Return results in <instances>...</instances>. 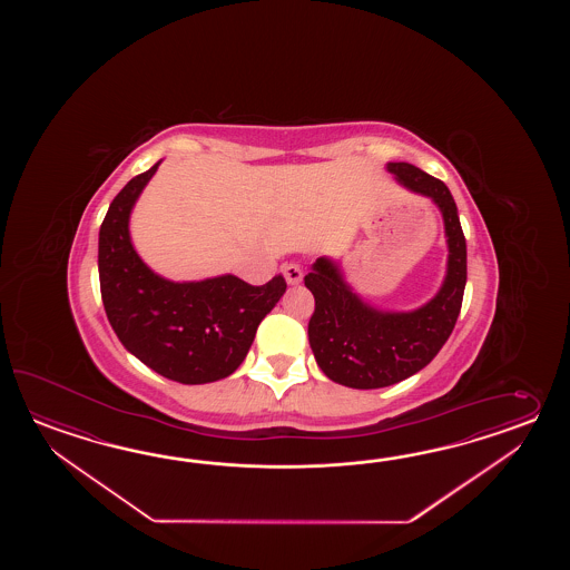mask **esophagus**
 Instances as JSON below:
<instances>
[{
    "label": "esophagus",
    "mask_w": 570,
    "mask_h": 570,
    "mask_svg": "<svg viewBox=\"0 0 570 570\" xmlns=\"http://www.w3.org/2000/svg\"><path fill=\"white\" fill-rule=\"evenodd\" d=\"M283 275H285V281H287L289 285H297V283L303 279L302 267H299V265H295V263L285 265V267H283Z\"/></svg>",
    "instance_id": "34e87169"
}]
</instances>
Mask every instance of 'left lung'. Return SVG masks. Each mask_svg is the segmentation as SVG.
<instances>
[{
    "instance_id": "obj_1",
    "label": "left lung",
    "mask_w": 570,
    "mask_h": 570,
    "mask_svg": "<svg viewBox=\"0 0 570 570\" xmlns=\"http://www.w3.org/2000/svg\"><path fill=\"white\" fill-rule=\"evenodd\" d=\"M387 170L440 207L449 268L434 299L413 312H381L351 289L334 261H315L303 279L315 299L309 346L324 375L352 389L389 387L432 363L459 320L466 285V240L449 187L410 163H389Z\"/></svg>"
}]
</instances>
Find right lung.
<instances>
[{
	"label": "right lung",
	"instance_id": "obj_1",
	"mask_svg": "<svg viewBox=\"0 0 570 570\" xmlns=\"http://www.w3.org/2000/svg\"><path fill=\"white\" fill-rule=\"evenodd\" d=\"M155 167L136 175L109 204L99 228V287L109 324L138 361L183 385L232 375L256 327L287 289L277 275L255 287L234 275L175 283L146 267L130 240V212Z\"/></svg>",
	"mask_w": 570,
	"mask_h": 570
}]
</instances>
